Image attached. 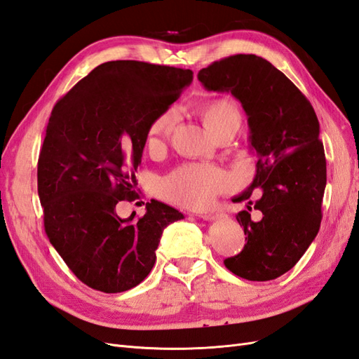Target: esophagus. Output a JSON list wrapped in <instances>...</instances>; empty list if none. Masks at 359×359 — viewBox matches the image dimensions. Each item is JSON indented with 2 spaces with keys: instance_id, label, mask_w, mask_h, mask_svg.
<instances>
[{
  "instance_id": "1",
  "label": "esophagus",
  "mask_w": 359,
  "mask_h": 359,
  "mask_svg": "<svg viewBox=\"0 0 359 359\" xmlns=\"http://www.w3.org/2000/svg\"><path fill=\"white\" fill-rule=\"evenodd\" d=\"M219 214H214V212H203V214H201V219H203V220H208V222H212V220H217L219 219Z\"/></svg>"
}]
</instances>
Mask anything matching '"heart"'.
<instances>
[{
  "label": "heart",
  "instance_id": "obj_1",
  "mask_svg": "<svg viewBox=\"0 0 359 359\" xmlns=\"http://www.w3.org/2000/svg\"><path fill=\"white\" fill-rule=\"evenodd\" d=\"M199 115L205 126L217 137L224 132H238L241 127L240 107L231 99L206 100L199 106ZM178 124V112L163 111L151 123L147 133L149 151H158L166 145ZM233 178L224 169L208 163H186L169 172L160 181L158 191L163 199L190 210H201L212 203L219 194L231 190Z\"/></svg>",
  "mask_w": 359,
  "mask_h": 359
}]
</instances>
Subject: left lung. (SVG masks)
Returning a JSON list of instances; mask_svg holds the SVG:
<instances>
[{
    "instance_id": "8db88e82",
    "label": "left lung",
    "mask_w": 359,
    "mask_h": 359,
    "mask_svg": "<svg viewBox=\"0 0 359 359\" xmlns=\"http://www.w3.org/2000/svg\"><path fill=\"white\" fill-rule=\"evenodd\" d=\"M208 91H227L248 116L256 175L233 202L248 201L236 214L247 244L224 266L250 281L274 280L297 265L316 238L327 186V160L311 103L285 73L257 55L238 53L198 73ZM262 189L261 198L249 201ZM263 212L253 221L251 205Z\"/></svg>"
}]
</instances>
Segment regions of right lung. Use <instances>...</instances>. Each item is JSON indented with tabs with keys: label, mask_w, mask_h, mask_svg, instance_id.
I'll list each match as a JSON object with an SVG mask.
<instances>
[{
	"label": "right lung",
	"mask_w": 359,
	"mask_h": 359,
	"mask_svg": "<svg viewBox=\"0 0 359 359\" xmlns=\"http://www.w3.org/2000/svg\"><path fill=\"white\" fill-rule=\"evenodd\" d=\"M191 81L189 69L107 61L53 106L37 166L45 232L91 289L137 286L156 264L163 229L184 219L154 199L140 219H121L116 205L139 199L135 172L148 128Z\"/></svg>",
	"instance_id": "add662e5"
}]
</instances>
